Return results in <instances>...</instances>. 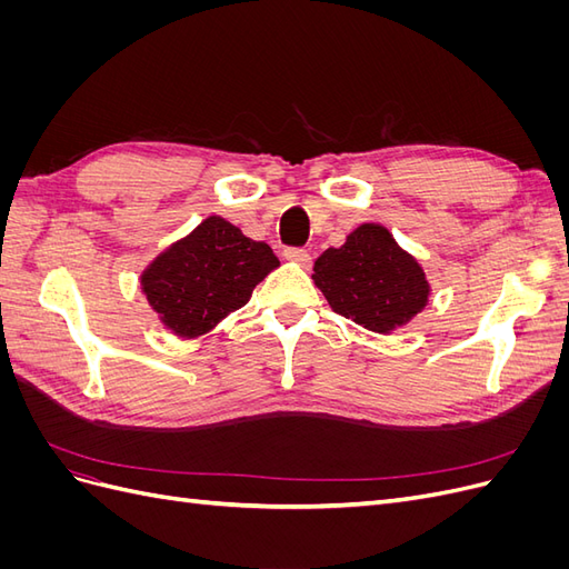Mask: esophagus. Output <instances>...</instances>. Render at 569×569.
I'll use <instances>...</instances> for the list:
<instances>
[{
	"instance_id": "34e87169",
	"label": "esophagus",
	"mask_w": 569,
	"mask_h": 569,
	"mask_svg": "<svg viewBox=\"0 0 569 569\" xmlns=\"http://www.w3.org/2000/svg\"><path fill=\"white\" fill-rule=\"evenodd\" d=\"M284 258L291 263H297L301 268H308L311 266V253H308L306 249H284Z\"/></svg>"
}]
</instances>
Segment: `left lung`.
Here are the masks:
<instances>
[{
    "mask_svg": "<svg viewBox=\"0 0 569 569\" xmlns=\"http://www.w3.org/2000/svg\"><path fill=\"white\" fill-rule=\"evenodd\" d=\"M313 282L332 311L366 330L391 335L429 301L427 274L393 234L363 222L339 249H327L313 266Z\"/></svg>",
    "mask_w": 569,
    "mask_h": 569,
    "instance_id": "1",
    "label": "left lung"
}]
</instances>
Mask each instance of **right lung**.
Returning <instances> with one entry per match:
<instances>
[{"label": "right lung", "instance_id": "add662e5", "mask_svg": "<svg viewBox=\"0 0 569 569\" xmlns=\"http://www.w3.org/2000/svg\"><path fill=\"white\" fill-rule=\"evenodd\" d=\"M278 266L266 242H253L226 218L209 216L153 258L140 284L166 330L194 339L242 308Z\"/></svg>", "mask_w": 569, "mask_h": 569}]
</instances>
